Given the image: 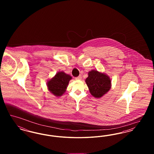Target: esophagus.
<instances>
[{
	"instance_id": "34e87169",
	"label": "esophagus",
	"mask_w": 154,
	"mask_h": 154,
	"mask_svg": "<svg viewBox=\"0 0 154 154\" xmlns=\"http://www.w3.org/2000/svg\"><path fill=\"white\" fill-rule=\"evenodd\" d=\"M75 79L76 80H81V76L80 75V76H79V77H77L75 78Z\"/></svg>"
}]
</instances>
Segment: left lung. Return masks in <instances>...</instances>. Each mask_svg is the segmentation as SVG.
I'll list each match as a JSON object with an SVG mask.
<instances>
[{
    "label": "left lung",
    "instance_id": "1",
    "mask_svg": "<svg viewBox=\"0 0 154 154\" xmlns=\"http://www.w3.org/2000/svg\"><path fill=\"white\" fill-rule=\"evenodd\" d=\"M85 82L91 94L96 98L102 97L109 91L111 87L109 76L95 70L89 72Z\"/></svg>",
    "mask_w": 154,
    "mask_h": 154
}]
</instances>
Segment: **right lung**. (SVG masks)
Masks as SVG:
<instances>
[{"mask_svg":"<svg viewBox=\"0 0 154 154\" xmlns=\"http://www.w3.org/2000/svg\"><path fill=\"white\" fill-rule=\"evenodd\" d=\"M72 77L63 72H59L48 81L47 85L48 91L55 96H60L66 92L69 81Z\"/></svg>","mask_w":154,"mask_h":154,"instance_id":"right-lung-1","label":"right lung"}]
</instances>
